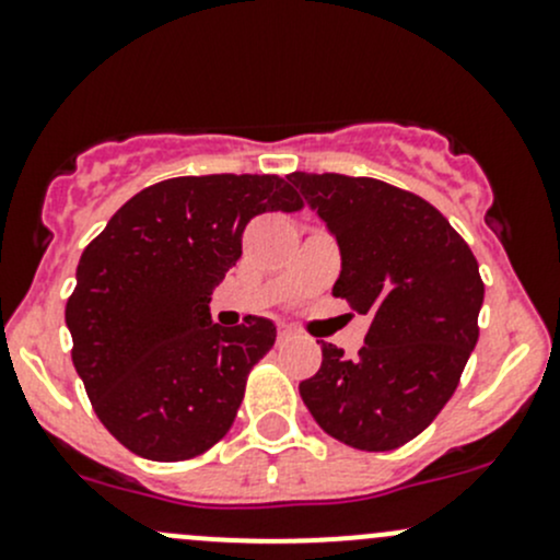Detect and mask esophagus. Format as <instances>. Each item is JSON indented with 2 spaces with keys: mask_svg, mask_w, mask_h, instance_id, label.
<instances>
[{
  "mask_svg": "<svg viewBox=\"0 0 560 560\" xmlns=\"http://www.w3.org/2000/svg\"><path fill=\"white\" fill-rule=\"evenodd\" d=\"M290 338H292V330L281 327V330H279V341H290Z\"/></svg>",
  "mask_w": 560,
  "mask_h": 560,
  "instance_id": "obj_1",
  "label": "esophagus"
}]
</instances>
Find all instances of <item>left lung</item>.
Returning <instances> with one entry per match:
<instances>
[{
  "instance_id": "1",
  "label": "left lung",
  "mask_w": 560,
  "mask_h": 560,
  "mask_svg": "<svg viewBox=\"0 0 560 560\" xmlns=\"http://www.w3.org/2000/svg\"><path fill=\"white\" fill-rule=\"evenodd\" d=\"M341 252L332 295L371 319L354 360L322 343L301 398L325 433L387 453L425 431L477 347L485 287L471 248L422 197L376 178L287 175Z\"/></svg>"
}]
</instances>
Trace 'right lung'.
I'll list each match as a JSON object with an SVG mask.
<instances>
[{"label": "right lung", "mask_w": 560, "mask_h": 560, "mask_svg": "<svg viewBox=\"0 0 560 560\" xmlns=\"http://www.w3.org/2000/svg\"><path fill=\"white\" fill-rule=\"evenodd\" d=\"M303 202L279 175H184L138 191L86 246L65 308L100 422L135 455L186 460L233 425L276 325L222 327L211 295L254 217Z\"/></svg>", "instance_id": "right-lung-1"}]
</instances>
